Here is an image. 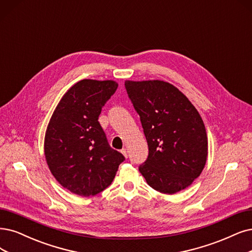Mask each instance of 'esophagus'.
<instances>
[{
    "label": "esophagus",
    "mask_w": 252,
    "mask_h": 252,
    "mask_svg": "<svg viewBox=\"0 0 252 252\" xmlns=\"http://www.w3.org/2000/svg\"><path fill=\"white\" fill-rule=\"evenodd\" d=\"M121 154H123L126 158H127V151H126V148H123V150H121Z\"/></svg>",
    "instance_id": "1"
}]
</instances>
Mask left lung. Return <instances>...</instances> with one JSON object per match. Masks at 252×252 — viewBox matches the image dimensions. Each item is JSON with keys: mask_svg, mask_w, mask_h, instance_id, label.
I'll return each mask as SVG.
<instances>
[{"mask_svg": "<svg viewBox=\"0 0 252 252\" xmlns=\"http://www.w3.org/2000/svg\"><path fill=\"white\" fill-rule=\"evenodd\" d=\"M148 145L139 171L155 190L174 194L200 175L208 157V136L198 111L184 93L159 81H126Z\"/></svg>", "mask_w": 252, "mask_h": 252, "instance_id": "obj_1", "label": "left lung"}]
</instances>
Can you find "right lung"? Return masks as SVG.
I'll return each mask as SVG.
<instances>
[{
	"mask_svg": "<svg viewBox=\"0 0 252 252\" xmlns=\"http://www.w3.org/2000/svg\"><path fill=\"white\" fill-rule=\"evenodd\" d=\"M117 87L111 80L76 83L60 99L46 128L44 155L52 174L81 196H94L109 187L125 161L111 148L98 123L101 108Z\"/></svg>",
	"mask_w": 252,
	"mask_h": 252,
	"instance_id": "right-lung-1",
	"label": "right lung"
}]
</instances>
